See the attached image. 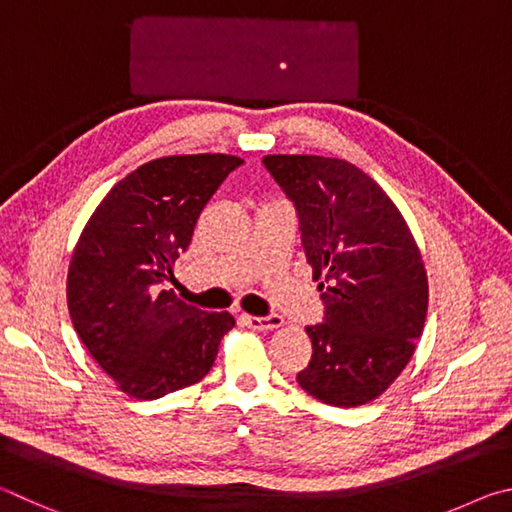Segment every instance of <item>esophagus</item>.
I'll return each mask as SVG.
<instances>
[{"label": "esophagus", "mask_w": 512, "mask_h": 512, "mask_svg": "<svg viewBox=\"0 0 512 512\" xmlns=\"http://www.w3.org/2000/svg\"><path fill=\"white\" fill-rule=\"evenodd\" d=\"M242 319H245V324L254 330H276L283 326V317H279V315H267V317L245 315Z\"/></svg>", "instance_id": "1"}]
</instances>
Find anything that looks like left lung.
<instances>
[{
  "instance_id": "1",
  "label": "left lung",
  "mask_w": 512,
  "mask_h": 512,
  "mask_svg": "<svg viewBox=\"0 0 512 512\" xmlns=\"http://www.w3.org/2000/svg\"><path fill=\"white\" fill-rule=\"evenodd\" d=\"M263 164L297 209L324 301V321L306 328L312 357L299 387L333 407L366 405L423 335L429 292L416 240L389 195L344 159L267 155Z\"/></svg>"
}]
</instances>
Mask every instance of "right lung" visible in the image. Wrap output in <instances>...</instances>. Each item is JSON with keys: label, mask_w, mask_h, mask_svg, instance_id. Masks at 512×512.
Wrapping results in <instances>:
<instances>
[{"label": "right lung", "mask_w": 512, "mask_h": 512, "mask_svg": "<svg viewBox=\"0 0 512 512\" xmlns=\"http://www.w3.org/2000/svg\"><path fill=\"white\" fill-rule=\"evenodd\" d=\"M240 164L233 155L148 161L112 186L80 233L67 274L71 324L132 398L200 382L236 326L229 312L188 306L168 283L204 204Z\"/></svg>", "instance_id": "obj_1"}]
</instances>
